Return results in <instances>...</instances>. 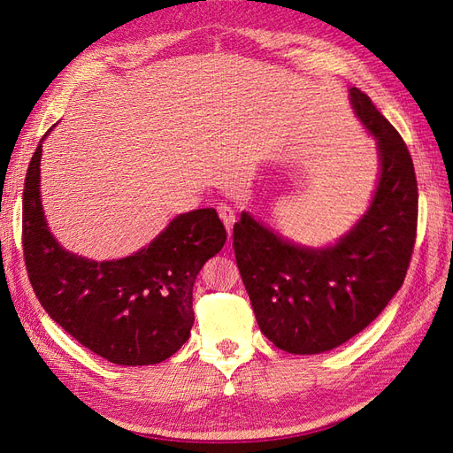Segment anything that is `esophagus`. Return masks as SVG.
Instances as JSON below:
<instances>
[{
	"label": "esophagus",
	"mask_w": 453,
	"mask_h": 453,
	"mask_svg": "<svg viewBox=\"0 0 453 453\" xmlns=\"http://www.w3.org/2000/svg\"><path fill=\"white\" fill-rule=\"evenodd\" d=\"M217 211H219V217H221V221H223L226 232L230 234L232 226H234V223H236V213H234V210H232L228 203H219V205H217Z\"/></svg>",
	"instance_id": "esophagus-1"
}]
</instances>
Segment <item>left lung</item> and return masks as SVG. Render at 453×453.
<instances>
[{"label":"left lung","instance_id":"1","mask_svg":"<svg viewBox=\"0 0 453 453\" xmlns=\"http://www.w3.org/2000/svg\"><path fill=\"white\" fill-rule=\"evenodd\" d=\"M349 96L380 150V181L366 215L323 250L287 242L248 213H242L232 234L260 331L295 355L334 349L372 323L401 289L416 243L412 157L365 92L351 88Z\"/></svg>","mask_w":453,"mask_h":453}]
</instances>
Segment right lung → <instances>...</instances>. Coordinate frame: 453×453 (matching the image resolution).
<instances>
[{
    "label": "right lung",
    "instance_id": "obj_1",
    "mask_svg": "<svg viewBox=\"0 0 453 453\" xmlns=\"http://www.w3.org/2000/svg\"><path fill=\"white\" fill-rule=\"evenodd\" d=\"M43 140L22 195L24 263L41 306L81 346L115 365L166 361L190 336L195 280L226 242L221 219L211 208L195 210L175 217L147 248L127 258L96 263L77 257L52 238L43 215Z\"/></svg>",
    "mask_w": 453,
    "mask_h": 453
}]
</instances>
